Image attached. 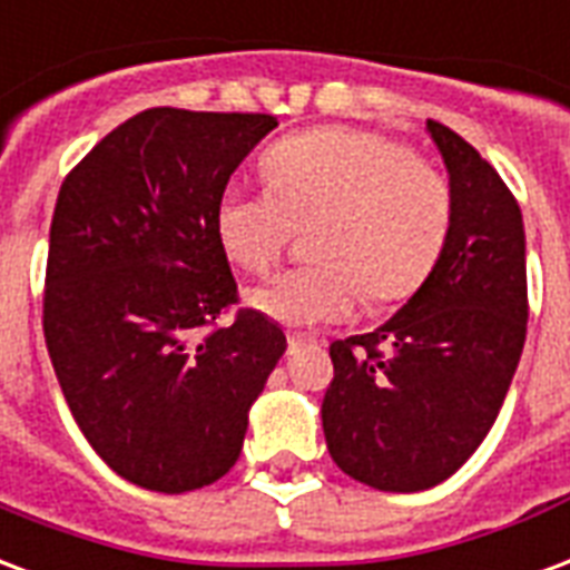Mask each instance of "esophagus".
<instances>
[{"instance_id": "obj_1", "label": "esophagus", "mask_w": 570, "mask_h": 570, "mask_svg": "<svg viewBox=\"0 0 570 570\" xmlns=\"http://www.w3.org/2000/svg\"><path fill=\"white\" fill-rule=\"evenodd\" d=\"M286 341H289V347L296 350V347H302V344H320V335H314V332H289V335H286Z\"/></svg>"}]
</instances>
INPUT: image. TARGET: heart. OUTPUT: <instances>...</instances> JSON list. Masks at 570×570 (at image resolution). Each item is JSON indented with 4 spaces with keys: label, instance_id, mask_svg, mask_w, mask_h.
Here are the masks:
<instances>
[{
    "label": "heart",
    "instance_id": "heart-1",
    "mask_svg": "<svg viewBox=\"0 0 570 570\" xmlns=\"http://www.w3.org/2000/svg\"><path fill=\"white\" fill-rule=\"evenodd\" d=\"M268 189L229 187L214 229L235 268L265 274L293 229L314 263L256 286L250 305L286 326L347 317L362 298L392 305L435 272L453 232V184L390 135L328 126L265 154Z\"/></svg>",
    "mask_w": 570,
    "mask_h": 570
}]
</instances>
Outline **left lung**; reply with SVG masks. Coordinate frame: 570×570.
<instances>
[{
    "instance_id": "obj_1",
    "label": "left lung",
    "mask_w": 570,
    "mask_h": 570,
    "mask_svg": "<svg viewBox=\"0 0 570 570\" xmlns=\"http://www.w3.org/2000/svg\"><path fill=\"white\" fill-rule=\"evenodd\" d=\"M425 126L456 199L444 256L395 317L328 347V453L381 492L438 487L465 465L499 416L529 320L520 205L462 135Z\"/></svg>"
}]
</instances>
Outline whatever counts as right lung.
Returning a JSON list of instances; mask_svg holds the SVG:
<instances>
[{
    "instance_id": "add662e5",
    "label": "right lung",
    "mask_w": 570,
    "mask_h": 570,
    "mask_svg": "<svg viewBox=\"0 0 570 570\" xmlns=\"http://www.w3.org/2000/svg\"><path fill=\"white\" fill-rule=\"evenodd\" d=\"M272 114L147 108L62 180L45 341L75 423L135 487L193 492L242 453L284 328L238 307L214 210Z\"/></svg>"
}]
</instances>
